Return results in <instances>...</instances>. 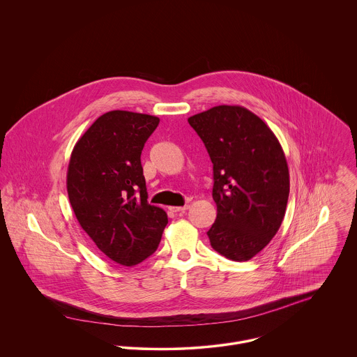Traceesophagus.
Masks as SVG:
<instances>
[{"mask_svg":"<svg viewBox=\"0 0 357 357\" xmlns=\"http://www.w3.org/2000/svg\"><path fill=\"white\" fill-rule=\"evenodd\" d=\"M188 207H190L188 204H185V206H173V207H170V211H173V213H181V211H185Z\"/></svg>","mask_w":357,"mask_h":357,"instance_id":"obj_1","label":"esophagus"}]
</instances>
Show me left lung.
<instances>
[{
    "label": "left lung",
    "mask_w": 357,
    "mask_h": 357,
    "mask_svg": "<svg viewBox=\"0 0 357 357\" xmlns=\"http://www.w3.org/2000/svg\"><path fill=\"white\" fill-rule=\"evenodd\" d=\"M213 163L217 218L207 231L211 248L248 261L282 225L290 192L282 146L266 123L241 105H217L188 118Z\"/></svg>",
    "instance_id": "8db88e82"
}]
</instances>
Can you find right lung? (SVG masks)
Here are the masks:
<instances>
[{
	"mask_svg": "<svg viewBox=\"0 0 357 357\" xmlns=\"http://www.w3.org/2000/svg\"><path fill=\"white\" fill-rule=\"evenodd\" d=\"M159 118L109 111L77 142L67 192L82 229L104 255L132 266L158 249L167 224L163 208L147 202L142 151Z\"/></svg>",
	"mask_w": 357,
	"mask_h": 357,
	"instance_id": "add662e5",
	"label": "right lung"
}]
</instances>
